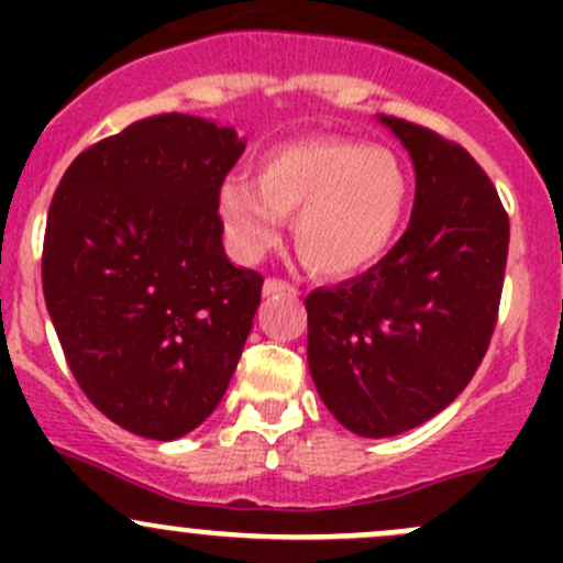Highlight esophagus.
<instances>
[{
  "label": "esophagus",
  "mask_w": 563,
  "mask_h": 563,
  "mask_svg": "<svg viewBox=\"0 0 563 563\" xmlns=\"http://www.w3.org/2000/svg\"><path fill=\"white\" fill-rule=\"evenodd\" d=\"M275 294H297V288L286 280H277V277H269L264 283V297H275Z\"/></svg>",
  "instance_id": "esophagus-1"
}]
</instances>
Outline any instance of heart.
Returning a JSON list of instances; mask_svg holds the SVG:
<instances>
[{"label":"heart","instance_id":"b5f03b06","mask_svg":"<svg viewBox=\"0 0 563 563\" xmlns=\"http://www.w3.org/2000/svg\"><path fill=\"white\" fill-rule=\"evenodd\" d=\"M411 196L406 166L389 150L349 139L288 141L258 161V174L231 176L218 190L225 240L255 261L294 218V247L323 277L376 264L395 242Z\"/></svg>","mask_w":563,"mask_h":563}]
</instances>
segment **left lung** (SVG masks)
Here are the masks:
<instances>
[{"mask_svg": "<svg viewBox=\"0 0 563 563\" xmlns=\"http://www.w3.org/2000/svg\"><path fill=\"white\" fill-rule=\"evenodd\" d=\"M378 122L417 174L411 220L365 275L308 294V367L323 406L362 439L444 411L479 367L501 302L509 218L463 146L406 119Z\"/></svg>", "mask_w": 563, "mask_h": 563, "instance_id": "obj_1", "label": "left lung"}]
</instances>
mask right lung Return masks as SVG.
Wrapping results in <instances>:
<instances>
[{"label":"right lung","mask_w":563,"mask_h":563,"mask_svg":"<svg viewBox=\"0 0 563 563\" xmlns=\"http://www.w3.org/2000/svg\"><path fill=\"white\" fill-rule=\"evenodd\" d=\"M245 152L190 113L141 119L70 163L48 209L43 294L78 387L119 428L196 430L236 371L264 277L223 250L218 190Z\"/></svg>","instance_id":"1"}]
</instances>
